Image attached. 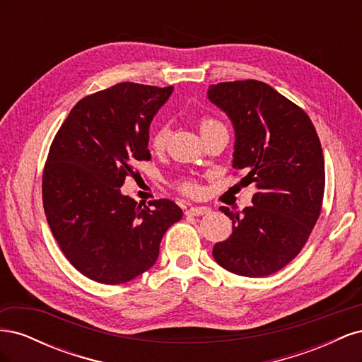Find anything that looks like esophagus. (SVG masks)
Wrapping results in <instances>:
<instances>
[{
	"label": "esophagus",
	"instance_id": "obj_1",
	"mask_svg": "<svg viewBox=\"0 0 362 362\" xmlns=\"http://www.w3.org/2000/svg\"><path fill=\"white\" fill-rule=\"evenodd\" d=\"M206 213H210V208L208 206H192L187 211H185V214L187 216H204Z\"/></svg>",
	"mask_w": 362,
	"mask_h": 362
}]
</instances>
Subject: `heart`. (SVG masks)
I'll return each instance as SVG.
<instances>
[{
	"instance_id": "b5f03b06",
	"label": "heart",
	"mask_w": 362,
	"mask_h": 362,
	"mask_svg": "<svg viewBox=\"0 0 362 362\" xmlns=\"http://www.w3.org/2000/svg\"><path fill=\"white\" fill-rule=\"evenodd\" d=\"M199 124H201L202 133H205V131H208V129H213L216 127L222 125L221 122H218V120H216L214 117H210V116L201 117ZM168 140H169V128L166 125H157L154 129H152L149 141H151V146L154 148L156 151H163L164 148H166ZM178 189L185 194H194L196 192H198V185H196V182L192 181V180H182L178 184Z\"/></svg>"
}]
</instances>
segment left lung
I'll return each mask as SVG.
<instances>
[{"mask_svg":"<svg viewBox=\"0 0 362 362\" xmlns=\"http://www.w3.org/2000/svg\"><path fill=\"white\" fill-rule=\"evenodd\" d=\"M208 100L235 129L233 166L247 172L257 193L242 213L221 210L233 234L216 243L218 266L240 276H267L298 257L322 211L325 160L306 115L269 84L257 80L211 84Z\"/></svg>","mask_w":362,"mask_h":362,"instance_id":"8db88e82","label":"left lung"}]
</instances>
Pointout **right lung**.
<instances>
[{"mask_svg":"<svg viewBox=\"0 0 362 362\" xmlns=\"http://www.w3.org/2000/svg\"><path fill=\"white\" fill-rule=\"evenodd\" d=\"M173 87L119 83L83 98L54 137L42 198L51 233L71 264L96 282L117 286L156 264L164 233L181 208H152L120 193L136 164L151 160L149 125Z\"/></svg>","mask_w":362,"mask_h":362,"instance_id":"add662e5","label":"right lung"}]
</instances>
